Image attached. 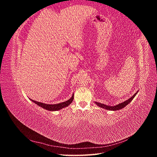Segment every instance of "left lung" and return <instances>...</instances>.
<instances>
[{"label":"left lung","mask_w":157,"mask_h":157,"mask_svg":"<svg viewBox=\"0 0 157 157\" xmlns=\"http://www.w3.org/2000/svg\"><path fill=\"white\" fill-rule=\"evenodd\" d=\"M137 92H138V91H137L136 94H134V95H133V96L131 98H130L129 99H128V100H126V101H125L124 102H122V103H121L119 104H118V105H116L115 106L107 105H105V104H103V103H98V102H95V103H96V105H98L99 107L103 108V109H107V110H109V111H117V110H119V109H122V108H124V107H126L128 105V103H130V102L136 96V94H137Z\"/></svg>","instance_id":"left-lung-1"}]
</instances>
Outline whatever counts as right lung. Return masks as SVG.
<instances>
[{"instance_id":"add662e5","label":"right lung","mask_w":157,"mask_h":157,"mask_svg":"<svg viewBox=\"0 0 157 157\" xmlns=\"http://www.w3.org/2000/svg\"><path fill=\"white\" fill-rule=\"evenodd\" d=\"M74 99V94H73L72 97H71L69 100L62 102V103H59L58 104H54V105H50V104H46V103H41V102H39V101H36L34 100H32L31 99H30L31 100L34 102L35 103H36V105H39V107H41L42 108H44L46 110H48V111H58L59 109H63L65 107H67L69 106L70 104L72 103L73 100Z\"/></svg>"}]
</instances>
